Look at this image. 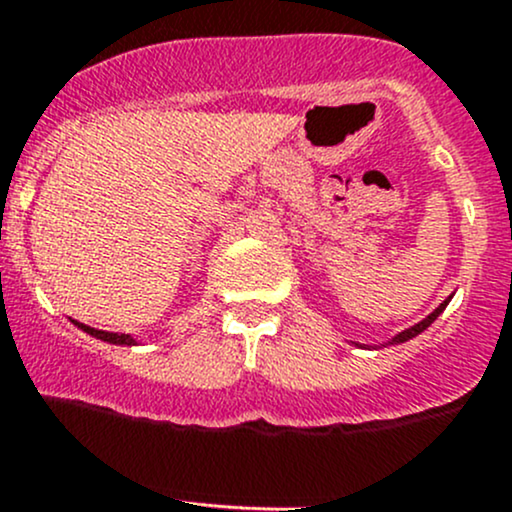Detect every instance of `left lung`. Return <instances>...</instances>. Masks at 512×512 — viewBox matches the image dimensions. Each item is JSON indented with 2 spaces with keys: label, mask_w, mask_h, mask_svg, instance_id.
I'll return each instance as SVG.
<instances>
[{
  "label": "left lung",
  "mask_w": 512,
  "mask_h": 512,
  "mask_svg": "<svg viewBox=\"0 0 512 512\" xmlns=\"http://www.w3.org/2000/svg\"><path fill=\"white\" fill-rule=\"evenodd\" d=\"M449 301H452V296H449V299H445V301H442V303H440V306H437V308H435V311H432V313H430V316H425L423 320H420V323H415V325H411V328H406V330H403V333L393 335V338H391L389 342H386V345H401V342H406V340H413V338H415V335H420V333H423V330H425V328H430V325H432V323H435V318H437V316H440V313H442V311H445V308H447V303H449ZM355 345H357V342H355ZM359 347H362V345H359Z\"/></svg>",
  "instance_id": "8db88e82"
}]
</instances>
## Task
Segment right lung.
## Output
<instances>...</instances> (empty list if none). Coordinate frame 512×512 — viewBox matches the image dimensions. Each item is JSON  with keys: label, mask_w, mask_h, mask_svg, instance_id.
I'll use <instances>...</instances> for the list:
<instances>
[{"label": "right lung", "mask_w": 512, "mask_h": 512, "mask_svg": "<svg viewBox=\"0 0 512 512\" xmlns=\"http://www.w3.org/2000/svg\"><path fill=\"white\" fill-rule=\"evenodd\" d=\"M72 323H75L80 330H84V333H87V335H92V338L104 340V342H111V345H138V340L131 338V335H126V333H106V330L89 328V325L77 323V320H72Z\"/></svg>", "instance_id": "1"}]
</instances>
